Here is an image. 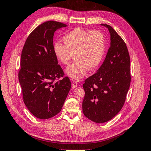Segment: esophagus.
Segmentation results:
<instances>
[{"label":"esophagus","instance_id":"obj_1","mask_svg":"<svg viewBox=\"0 0 151 151\" xmlns=\"http://www.w3.org/2000/svg\"><path fill=\"white\" fill-rule=\"evenodd\" d=\"M77 86H78V83H77V81H73L72 82V88L75 89Z\"/></svg>","mask_w":151,"mask_h":151}]
</instances>
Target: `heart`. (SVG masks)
Wrapping results in <instances>:
<instances>
[{"label":"heart","mask_w":151,"mask_h":151,"mask_svg":"<svg viewBox=\"0 0 151 151\" xmlns=\"http://www.w3.org/2000/svg\"><path fill=\"white\" fill-rule=\"evenodd\" d=\"M65 45L57 42L54 53L63 65H68L74 58L76 61L66 69L67 75L74 79L84 77L88 69L93 71L103 61L105 52V37L99 30L86 31L76 28L63 37Z\"/></svg>","instance_id":"obj_1"}]
</instances>
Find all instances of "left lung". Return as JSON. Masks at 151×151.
<instances>
[{"label": "left lung", "instance_id": "1", "mask_svg": "<svg viewBox=\"0 0 151 151\" xmlns=\"http://www.w3.org/2000/svg\"><path fill=\"white\" fill-rule=\"evenodd\" d=\"M110 46L105 61L94 74L85 80L83 112L96 123H105L117 115L125 103L131 80L130 55L125 41L111 26Z\"/></svg>", "mask_w": 151, "mask_h": 151}]
</instances>
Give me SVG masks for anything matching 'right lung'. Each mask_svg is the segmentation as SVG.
<instances>
[{"mask_svg": "<svg viewBox=\"0 0 151 151\" xmlns=\"http://www.w3.org/2000/svg\"><path fill=\"white\" fill-rule=\"evenodd\" d=\"M66 26L54 21L43 22L33 30L23 46L19 72L23 101L39 119H49L60 112L71 88L68 77H64L58 65L53 44L54 32Z\"/></svg>", "mask_w": 151, "mask_h": 151, "instance_id": "right-lung-1", "label": "right lung"}]
</instances>
